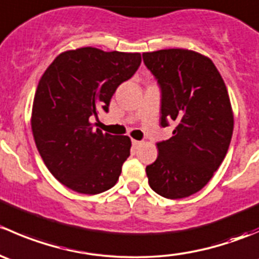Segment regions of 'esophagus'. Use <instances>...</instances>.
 Segmentation results:
<instances>
[{"instance_id":"34e87169","label":"esophagus","mask_w":259,"mask_h":259,"mask_svg":"<svg viewBox=\"0 0 259 259\" xmlns=\"http://www.w3.org/2000/svg\"><path fill=\"white\" fill-rule=\"evenodd\" d=\"M132 144H133V146H134V148H138V146H139L140 144H142V143H140L139 140H135V139H133V140H132Z\"/></svg>"}]
</instances>
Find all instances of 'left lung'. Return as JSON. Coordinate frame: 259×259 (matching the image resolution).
Instances as JSON below:
<instances>
[{"label": "left lung", "instance_id": "left-lung-1", "mask_svg": "<svg viewBox=\"0 0 259 259\" xmlns=\"http://www.w3.org/2000/svg\"><path fill=\"white\" fill-rule=\"evenodd\" d=\"M143 60L160 86V125L177 122L146 166L149 185L168 199L189 197L211 179L231 144L234 120L226 83L209 57L192 50L144 52Z\"/></svg>", "mask_w": 259, "mask_h": 259}]
</instances>
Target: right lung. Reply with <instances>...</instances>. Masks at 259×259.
<instances>
[{
  "label": "right lung",
  "mask_w": 259,
  "mask_h": 259,
  "mask_svg": "<svg viewBox=\"0 0 259 259\" xmlns=\"http://www.w3.org/2000/svg\"><path fill=\"white\" fill-rule=\"evenodd\" d=\"M140 62L139 52L81 48L60 54L44 72L31 127L44 163L65 187L93 195L116 184L132 140L94 130L90 119L101 109L108 113L117 86Z\"/></svg>",
  "instance_id": "obj_1"
}]
</instances>
